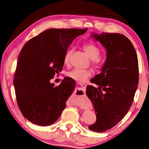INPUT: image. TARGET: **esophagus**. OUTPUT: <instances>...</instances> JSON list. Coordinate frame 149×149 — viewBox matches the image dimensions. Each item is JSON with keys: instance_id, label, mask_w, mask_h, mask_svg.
<instances>
[{"instance_id": "esophagus-1", "label": "esophagus", "mask_w": 149, "mask_h": 149, "mask_svg": "<svg viewBox=\"0 0 149 149\" xmlns=\"http://www.w3.org/2000/svg\"><path fill=\"white\" fill-rule=\"evenodd\" d=\"M79 85L81 88V90L84 93H77V95L76 100L72 102V104L74 105H87L86 101V97L85 96V91L86 88V85L84 84H81V83H79ZM79 94H82V95H79Z\"/></svg>"}]
</instances>
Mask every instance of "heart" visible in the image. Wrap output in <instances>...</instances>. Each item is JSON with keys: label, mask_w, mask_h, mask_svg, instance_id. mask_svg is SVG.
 Masks as SVG:
<instances>
[{"label": "heart", "mask_w": 149, "mask_h": 149, "mask_svg": "<svg viewBox=\"0 0 149 149\" xmlns=\"http://www.w3.org/2000/svg\"><path fill=\"white\" fill-rule=\"evenodd\" d=\"M84 50L88 56L92 59L91 64L95 69H100L102 66L103 60L100 57L101 54V49L93 43L85 44L83 46ZM72 49H69L65 54L63 61L64 63L68 65L70 61V57L72 54ZM93 74L91 69H73L67 72V76L75 81L79 82H84L88 78L92 76Z\"/></svg>", "instance_id": "obj_1"}]
</instances>
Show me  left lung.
I'll return each mask as SVG.
<instances>
[{
	"mask_svg": "<svg viewBox=\"0 0 149 149\" xmlns=\"http://www.w3.org/2000/svg\"><path fill=\"white\" fill-rule=\"evenodd\" d=\"M93 36L105 47L107 59L102 72L91 80L99 87L86 88L97 117L88 128L104 132L116 126L131 107L139 82V65L135 49L126 36L109 33Z\"/></svg>",
	"mask_w": 149,
	"mask_h": 149,
	"instance_id": "8db88e82",
	"label": "left lung"
}]
</instances>
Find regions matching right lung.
I'll list each match as a JSON object with an SVG mask.
<instances>
[{
    "instance_id": "add662e5",
    "label": "right lung",
    "mask_w": 149,
    "mask_h": 149,
    "mask_svg": "<svg viewBox=\"0 0 149 149\" xmlns=\"http://www.w3.org/2000/svg\"><path fill=\"white\" fill-rule=\"evenodd\" d=\"M88 29H50L30 39L18 56L14 85L19 110L26 119L42 126L54 124L66 107L74 83H50L61 71L68 47Z\"/></svg>"
}]
</instances>
